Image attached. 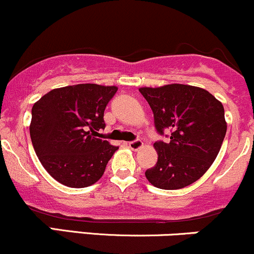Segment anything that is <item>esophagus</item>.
<instances>
[{
    "label": "esophagus",
    "instance_id": "1",
    "mask_svg": "<svg viewBox=\"0 0 254 254\" xmlns=\"http://www.w3.org/2000/svg\"><path fill=\"white\" fill-rule=\"evenodd\" d=\"M143 147V142L141 139H136V141L129 142V148L132 150H138Z\"/></svg>",
    "mask_w": 254,
    "mask_h": 254
}]
</instances>
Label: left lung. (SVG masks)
Returning <instances> with one entry per match:
<instances>
[{
  "instance_id": "1",
  "label": "left lung",
  "mask_w": 254,
  "mask_h": 254,
  "mask_svg": "<svg viewBox=\"0 0 254 254\" xmlns=\"http://www.w3.org/2000/svg\"><path fill=\"white\" fill-rule=\"evenodd\" d=\"M154 113L157 132L171 130L170 142L154 143L157 162L145 171L148 182L178 190L197 182L216 159L226 136L224 109L208 90L189 84L142 87Z\"/></svg>"
}]
</instances>
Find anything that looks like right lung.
<instances>
[{
  "label": "right lung",
  "mask_w": 254,
  "mask_h": 254,
  "mask_svg": "<svg viewBox=\"0 0 254 254\" xmlns=\"http://www.w3.org/2000/svg\"><path fill=\"white\" fill-rule=\"evenodd\" d=\"M116 86L80 83L55 88L32 107L30 133L38 159L50 176L69 188L93 185L118 147L98 138L104 111Z\"/></svg>",
  "instance_id": "obj_1"
}]
</instances>
